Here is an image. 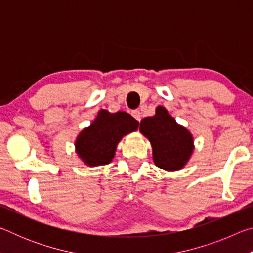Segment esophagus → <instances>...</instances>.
<instances>
[{"label":"esophagus","instance_id":"34e87169","mask_svg":"<svg viewBox=\"0 0 253 253\" xmlns=\"http://www.w3.org/2000/svg\"><path fill=\"white\" fill-rule=\"evenodd\" d=\"M131 116L134 117L137 122H140V118H142V114H140L139 110H132L131 111Z\"/></svg>","mask_w":253,"mask_h":253}]
</instances>
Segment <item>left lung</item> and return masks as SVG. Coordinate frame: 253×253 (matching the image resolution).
Returning a JSON list of instances; mask_svg holds the SVG:
<instances>
[{"instance_id": "8db88e82", "label": "left lung", "mask_w": 253, "mask_h": 253, "mask_svg": "<svg viewBox=\"0 0 253 253\" xmlns=\"http://www.w3.org/2000/svg\"><path fill=\"white\" fill-rule=\"evenodd\" d=\"M139 131L152 145L155 165L166 172L183 169L195 148L191 131L175 121L163 106L156 107L154 116L140 122Z\"/></svg>"}]
</instances>
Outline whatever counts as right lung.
I'll return each mask as SVG.
<instances>
[{
  "mask_svg": "<svg viewBox=\"0 0 253 253\" xmlns=\"http://www.w3.org/2000/svg\"><path fill=\"white\" fill-rule=\"evenodd\" d=\"M138 125L139 123L126 111L109 113L100 109L90 125L77 136V155L89 168L109 164L123 137L136 131Z\"/></svg>",
  "mask_w": 253,
  "mask_h": 253,
  "instance_id": "obj_1",
  "label": "right lung"
}]
</instances>
